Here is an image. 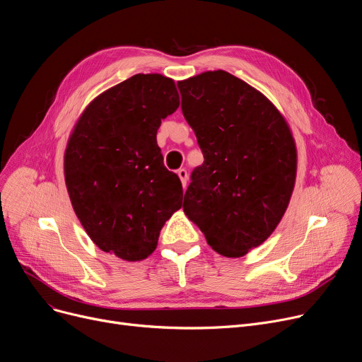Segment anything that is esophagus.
I'll use <instances>...</instances> for the list:
<instances>
[{"label":"esophagus","mask_w":362,"mask_h":362,"mask_svg":"<svg viewBox=\"0 0 362 362\" xmlns=\"http://www.w3.org/2000/svg\"><path fill=\"white\" fill-rule=\"evenodd\" d=\"M177 176L180 177L182 185H183V189H185V187H186V183H187V171H186L185 168H180V170H177Z\"/></svg>","instance_id":"esophagus-1"}]
</instances>
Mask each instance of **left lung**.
<instances>
[{
	"label": "left lung",
	"mask_w": 362,
	"mask_h": 362,
	"mask_svg": "<svg viewBox=\"0 0 362 362\" xmlns=\"http://www.w3.org/2000/svg\"><path fill=\"white\" fill-rule=\"evenodd\" d=\"M177 87L204 155L183 211L218 255L244 256L268 240L288 207L297 171L293 134L268 98L226 71Z\"/></svg>",
	"instance_id": "8db88e82"
}]
</instances>
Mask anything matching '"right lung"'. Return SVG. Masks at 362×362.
Returning a JSON list of instances; mask_svg holds the SVG:
<instances>
[{
    "label": "right lung",
    "mask_w": 362,
    "mask_h": 362,
    "mask_svg": "<svg viewBox=\"0 0 362 362\" xmlns=\"http://www.w3.org/2000/svg\"><path fill=\"white\" fill-rule=\"evenodd\" d=\"M175 81L137 74L94 99L65 151L74 211L91 241L127 262L153 253L183 189L156 145L161 121L179 107Z\"/></svg>",
    "instance_id": "right-lung-1"
}]
</instances>
